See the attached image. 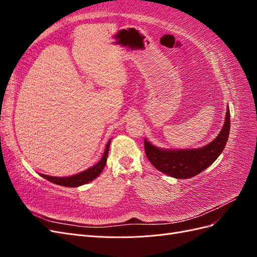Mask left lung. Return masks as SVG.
<instances>
[{
	"mask_svg": "<svg viewBox=\"0 0 257 257\" xmlns=\"http://www.w3.org/2000/svg\"><path fill=\"white\" fill-rule=\"evenodd\" d=\"M230 130V115L227 109L221 133L209 145L193 150H162L145 139V152L151 164L170 177L188 179L209 167L226 146Z\"/></svg>",
	"mask_w": 257,
	"mask_h": 257,
	"instance_id": "8db88e82",
	"label": "left lung"
}]
</instances>
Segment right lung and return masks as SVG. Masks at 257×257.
<instances>
[{
	"mask_svg": "<svg viewBox=\"0 0 257 257\" xmlns=\"http://www.w3.org/2000/svg\"><path fill=\"white\" fill-rule=\"evenodd\" d=\"M109 145L110 142H108L106 149H105V153L103 155L102 160H100L96 165H94L93 167L89 168L85 170V172H82L80 174H77L75 176L72 177H66V178H59V177H49L46 175H42L43 178L47 179L48 181L58 184V185H62V186H68V188H76V186H79L82 184L88 183L94 179L102 173V170L104 169L105 165H106V161H107V157H108V151H109Z\"/></svg>",
	"mask_w": 257,
	"mask_h": 257,
	"instance_id": "add662e5",
	"label": "right lung"
}]
</instances>
